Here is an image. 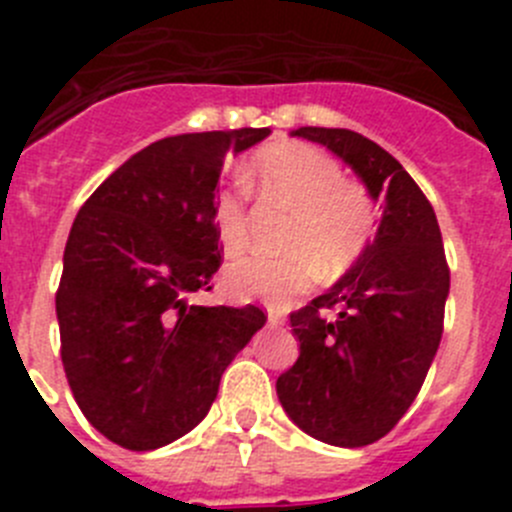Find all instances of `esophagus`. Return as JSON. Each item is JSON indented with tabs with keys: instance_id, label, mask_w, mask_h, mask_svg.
<instances>
[{
	"instance_id": "esophagus-1",
	"label": "esophagus",
	"mask_w": 512,
	"mask_h": 512,
	"mask_svg": "<svg viewBox=\"0 0 512 512\" xmlns=\"http://www.w3.org/2000/svg\"><path fill=\"white\" fill-rule=\"evenodd\" d=\"M284 323V315L279 310H274V307H269V325L271 328H277V325Z\"/></svg>"
}]
</instances>
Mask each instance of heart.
<instances>
[{"mask_svg": "<svg viewBox=\"0 0 512 512\" xmlns=\"http://www.w3.org/2000/svg\"><path fill=\"white\" fill-rule=\"evenodd\" d=\"M269 200L284 202L292 220L284 233L287 253H251L225 269V289L238 300L282 302L312 284L315 274L341 277L359 259L377 230V207L359 182L343 179L336 158L305 143H279L253 158L243 171ZM217 238L228 253L248 241L246 205L238 192L215 202Z\"/></svg>", "mask_w": 512, "mask_h": 512, "instance_id": "1", "label": "heart"}]
</instances>
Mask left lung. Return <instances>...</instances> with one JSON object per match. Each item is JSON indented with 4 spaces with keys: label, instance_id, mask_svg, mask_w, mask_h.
<instances>
[{
    "label": "left lung",
    "instance_id": "left-lung-1",
    "mask_svg": "<svg viewBox=\"0 0 512 512\" xmlns=\"http://www.w3.org/2000/svg\"><path fill=\"white\" fill-rule=\"evenodd\" d=\"M297 138L343 158L372 200L384 194L374 241L325 295L292 312L300 359L277 379L287 415L307 436L359 449L408 413L443 333L449 264L431 202L374 140L343 128Z\"/></svg>",
    "mask_w": 512,
    "mask_h": 512
}]
</instances>
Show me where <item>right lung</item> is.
<instances>
[{
	"label": "right lung",
	"instance_id": "add662e5",
	"mask_svg": "<svg viewBox=\"0 0 512 512\" xmlns=\"http://www.w3.org/2000/svg\"><path fill=\"white\" fill-rule=\"evenodd\" d=\"M269 128L171 135L130 156L81 205L56 292L61 361L84 418L130 451L161 449L207 415L264 310L202 307L220 269L215 187L225 153Z\"/></svg>",
	"mask_w": 512,
	"mask_h": 512
}]
</instances>
